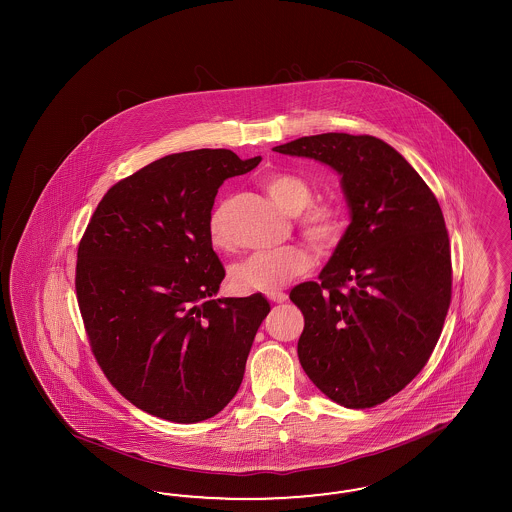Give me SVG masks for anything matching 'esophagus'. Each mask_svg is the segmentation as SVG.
<instances>
[{
  "instance_id": "obj_1",
  "label": "esophagus",
  "mask_w": 512,
  "mask_h": 512,
  "mask_svg": "<svg viewBox=\"0 0 512 512\" xmlns=\"http://www.w3.org/2000/svg\"><path fill=\"white\" fill-rule=\"evenodd\" d=\"M266 298H268L270 302H274V304H283V302H287L289 296L285 295L283 291H276V293H268Z\"/></svg>"
}]
</instances>
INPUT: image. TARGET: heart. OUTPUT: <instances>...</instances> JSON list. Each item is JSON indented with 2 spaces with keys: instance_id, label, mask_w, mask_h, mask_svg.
<instances>
[{
  "instance_id": "b5f03b06",
  "label": "heart",
  "mask_w": 512,
  "mask_h": 512,
  "mask_svg": "<svg viewBox=\"0 0 512 512\" xmlns=\"http://www.w3.org/2000/svg\"><path fill=\"white\" fill-rule=\"evenodd\" d=\"M264 189L270 199L291 216L300 217L304 236L319 248H328L338 242L341 217L330 206H310L313 191L306 180L295 174H272L264 180ZM210 240L217 249L231 248V240L223 231L221 214L214 212L208 223ZM313 266L310 251L302 246H287L274 251H257L233 270V287L238 293H276L293 278L308 274Z\"/></svg>"
}]
</instances>
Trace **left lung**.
<instances>
[{
	"mask_svg": "<svg viewBox=\"0 0 512 512\" xmlns=\"http://www.w3.org/2000/svg\"><path fill=\"white\" fill-rule=\"evenodd\" d=\"M340 174L351 223L319 281L291 291L298 358L349 409L383 403L426 366L450 304L449 234L426 182L385 140L323 133L274 148Z\"/></svg>",
	"mask_w": 512,
	"mask_h": 512,
	"instance_id": "obj_1",
	"label": "left lung"
}]
</instances>
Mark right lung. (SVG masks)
<instances>
[{"label": "right lung", "mask_w": 512, "mask_h": 512, "mask_svg": "<svg viewBox=\"0 0 512 512\" xmlns=\"http://www.w3.org/2000/svg\"><path fill=\"white\" fill-rule=\"evenodd\" d=\"M259 163L208 148L165 155L110 187L80 240L75 285L93 355L154 417L210 419L244 379L270 304L216 298L225 270L208 223L221 184Z\"/></svg>", "instance_id": "add662e5"}]
</instances>
